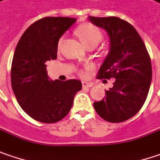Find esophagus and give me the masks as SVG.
Masks as SVG:
<instances>
[{
  "label": "esophagus",
  "instance_id": "34e87169",
  "mask_svg": "<svg viewBox=\"0 0 160 160\" xmlns=\"http://www.w3.org/2000/svg\"><path fill=\"white\" fill-rule=\"evenodd\" d=\"M82 85H83V87H84V88H85V87L89 88V87H92V83H89V82H83V83H82Z\"/></svg>",
  "mask_w": 160,
  "mask_h": 160
}]
</instances>
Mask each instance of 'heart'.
<instances>
[{
    "mask_svg": "<svg viewBox=\"0 0 160 160\" xmlns=\"http://www.w3.org/2000/svg\"><path fill=\"white\" fill-rule=\"evenodd\" d=\"M76 31L77 36L80 38L82 42L88 48L92 47H96L103 38V34L100 30V28H97L92 23H83L76 28ZM63 41H64V37H61L58 42V48H60V47L62 46ZM85 73H86V69H83V68L78 69L79 75L84 76L85 75Z\"/></svg>",
    "mask_w": 160,
    "mask_h": 160,
    "instance_id": "1",
    "label": "heart"
}]
</instances>
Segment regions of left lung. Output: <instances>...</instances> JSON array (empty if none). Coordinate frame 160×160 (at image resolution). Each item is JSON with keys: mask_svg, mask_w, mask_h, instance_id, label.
Instances as JSON below:
<instances>
[{"mask_svg": "<svg viewBox=\"0 0 160 160\" xmlns=\"http://www.w3.org/2000/svg\"><path fill=\"white\" fill-rule=\"evenodd\" d=\"M109 34L111 48L98 71L99 79L115 78L105 97L94 102L98 115L109 122H122L143 106L152 79L150 57L135 28L118 17H89Z\"/></svg>", "mask_w": 160, "mask_h": 160, "instance_id": "8db88e82", "label": "left lung"}]
</instances>
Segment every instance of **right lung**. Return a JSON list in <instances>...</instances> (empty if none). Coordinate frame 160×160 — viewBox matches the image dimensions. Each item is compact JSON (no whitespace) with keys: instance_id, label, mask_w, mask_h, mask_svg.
<instances>
[{"instance_id":"add662e5","label":"right lung","mask_w":160,"mask_h":160,"mask_svg":"<svg viewBox=\"0 0 160 160\" xmlns=\"http://www.w3.org/2000/svg\"><path fill=\"white\" fill-rule=\"evenodd\" d=\"M76 20L68 17L37 20L25 30L15 48L11 70L12 90L22 110L38 122L61 121L82 89V83L76 79L49 81L45 64L57 58L58 39Z\"/></svg>"}]
</instances>
